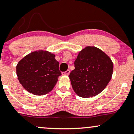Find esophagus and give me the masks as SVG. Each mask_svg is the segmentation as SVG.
<instances>
[{
	"label": "esophagus",
	"mask_w": 134,
	"mask_h": 134,
	"mask_svg": "<svg viewBox=\"0 0 134 134\" xmlns=\"http://www.w3.org/2000/svg\"><path fill=\"white\" fill-rule=\"evenodd\" d=\"M70 70H69V69H68L67 70H66L65 72H62V75H69V74H70Z\"/></svg>",
	"instance_id": "34e87169"
}]
</instances>
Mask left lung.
<instances>
[{
	"label": "left lung",
	"instance_id": "obj_1",
	"mask_svg": "<svg viewBox=\"0 0 134 134\" xmlns=\"http://www.w3.org/2000/svg\"><path fill=\"white\" fill-rule=\"evenodd\" d=\"M69 75L73 90L82 98L96 96L106 88L113 72L112 60L102 51L88 46L79 52Z\"/></svg>",
	"mask_w": 134,
	"mask_h": 134
}]
</instances>
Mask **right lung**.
Masks as SVG:
<instances>
[{"label": "right lung", "mask_w": 134, "mask_h": 134, "mask_svg": "<svg viewBox=\"0 0 134 134\" xmlns=\"http://www.w3.org/2000/svg\"><path fill=\"white\" fill-rule=\"evenodd\" d=\"M16 75L26 91L40 96L47 94L54 88L61 72L54 54L38 51L31 52L18 62Z\"/></svg>", "instance_id": "obj_1"}]
</instances>
